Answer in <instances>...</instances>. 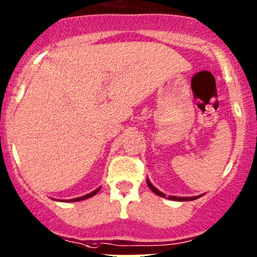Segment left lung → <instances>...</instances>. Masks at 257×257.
I'll use <instances>...</instances> for the list:
<instances>
[{"instance_id": "left-lung-1", "label": "left lung", "mask_w": 257, "mask_h": 257, "mask_svg": "<svg viewBox=\"0 0 257 257\" xmlns=\"http://www.w3.org/2000/svg\"><path fill=\"white\" fill-rule=\"evenodd\" d=\"M146 182H148V185H149V188L151 189L152 191H154L155 194H156V195H159V196H162V197H165L166 195L163 193H161V191L159 190V189H156L154 187V185L151 184L150 183V180L149 179H146ZM201 196V195H197V196H190V197H178V196H168V199L170 200H174V201H190V200H195V199H199V197Z\"/></svg>"}]
</instances>
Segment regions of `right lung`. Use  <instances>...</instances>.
I'll list each match as a JSON object with an SVG mask.
<instances>
[{
	"mask_svg": "<svg viewBox=\"0 0 257 257\" xmlns=\"http://www.w3.org/2000/svg\"><path fill=\"white\" fill-rule=\"evenodd\" d=\"M100 189H101V187H100V188H97V189H96V190L91 191V193H90V194H86V195H84V196H80V197H75V199L68 200V201H69V202H73V201H81V200H85V199H89V197H91V196L96 195V194L98 193V191H100Z\"/></svg>",
	"mask_w": 257,
	"mask_h": 257,
	"instance_id": "add662e5",
	"label": "right lung"
}]
</instances>
